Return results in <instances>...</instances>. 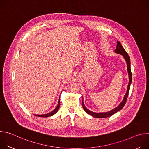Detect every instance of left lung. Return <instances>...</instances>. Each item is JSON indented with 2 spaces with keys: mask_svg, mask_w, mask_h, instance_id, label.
I'll list each match as a JSON object with an SVG mask.
<instances>
[{
  "mask_svg": "<svg viewBox=\"0 0 149 149\" xmlns=\"http://www.w3.org/2000/svg\"><path fill=\"white\" fill-rule=\"evenodd\" d=\"M117 47H116V49L114 51V52L117 54L121 55L123 56L124 59H125V61L126 62L127 72H128V75H129V79L128 86H127L126 93H125V94L124 96V98H123L122 101L120 103V104L118 105L116 107H115L113 110H111L109 111H107V112L95 113V112H93V111H90V110L87 109V107H86V106H85L84 101H83V97H82V107L84 109V110L86 111L87 114H88L89 115H91V116H93V117H95V118H102L108 117H110V116L113 115L114 114H115L117 111L121 110L124 106V105L126 102L127 99V97H128V95H129L130 87V85H131V83H132V74L131 68H130V57H129L128 54L126 52L125 49L123 48V47L122 45L121 44L120 42L119 41H117Z\"/></svg>",
  "mask_w": 149,
  "mask_h": 149,
  "instance_id": "8db88e82",
  "label": "left lung"
}]
</instances>
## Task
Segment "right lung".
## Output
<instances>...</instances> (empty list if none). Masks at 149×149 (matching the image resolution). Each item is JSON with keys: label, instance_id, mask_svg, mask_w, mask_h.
Here are the masks:
<instances>
[{"label": "right lung", "instance_id": "add662e5", "mask_svg": "<svg viewBox=\"0 0 149 149\" xmlns=\"http://www.w3.org/2000/svg\"><path fill=\"white\" fill-rule=\"evenodd\" d=\"M59 107H60V97H59V101H58V105H57V106L56 107V108L53 111H51L50 113H49L48 114H40H40L39 115V114H34V115L36 116H38V117H51V116L54 115L55 114H56L58 112V110L59 109Z\"/></svg>", "mask_w": 149, "mask_h": 149}]
</instances>
